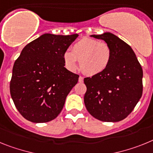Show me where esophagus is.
<instances>
[{
    "instance_id": "1",
    "label": "esophagus",
    "mask_w": 153,
    "mask_h": 153,
    "mask_svg": "<svg viewBox=\"0 0 153 153\" xmlns=\"http://www.w3.org/2000/svg\"><path fill=\"white\" fill-rule=\"evenodd\" d=\"M78 82H84V78H83L82 76H79V78H78Z\"/></svg>"
}]
</instances>
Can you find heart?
<instances>
[{"mask_svg":"<svg viewBox=\"0 0 153 153\" xmlns=\"http://www.w3.org/2000/svg\"><path fill=\"white\" fill-rule=\"evenodd\" d=\"M111 48L108 43L83 38L72 46V51L64 54L68 68L75 70L79 61L82 71L88 75H95L105 71L111 59Z\"/></svg>","mask_w":153,"mask_h":153,"instance_id":"1","label":"heart"}]
</instances>
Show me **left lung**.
<instances>
[{
  "mask_svg": "<svg viewBox=\"0 0 153 153\" xmlns=\"http://www.w3.org/2000/svg\"><path fill=\"white\" fill-rule=\"evenodd\" d=\"M91 37L104 40L111 59L102 73L84 78L88 111L102 122H119L128 116L143 95V68L132 48L109 32Z\"/></svg>",
  "mask_w": 153,
  "mask_h": 153,
  "instance_id": "8db88e82",
  "label": "left lung"
}]
</instances>
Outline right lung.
<instances>
[{
  "instance_id": "obj_1",
  "label": "right lung",
  "mask_w": 153,
  "mask_h": 153,
  "mask_svg": "<svg viewBox=\"0 0 153 153\" xmlns=\"http://www.w3.org/2000/svg\"><path fill=\"white\" fill-rule=\"evenodd\" d=\"M78 36L45 34L27 44L15 61L10 92L27 120L48 123L62 110L79 77L65 68L64 54Z\"/></svg>"
}]
</instances>
